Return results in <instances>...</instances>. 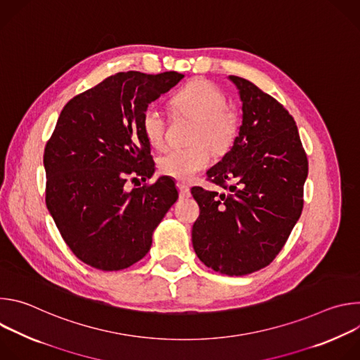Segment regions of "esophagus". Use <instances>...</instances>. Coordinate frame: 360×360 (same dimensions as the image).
Returning a JSON list of instances; mask_svg holds the SVG:
<instances>
[{
    "mask_svg": "<svg viewBox=\"0 0 360 360\" xmlns=\"http://www.w3.org/2000/svg\"><path fill=\"white\" fill-rule=\"evenodd\" d=\"M176 188H178V191H179V195H181L182 198H188V196L191 195V191H189L188 185L178 182V184H176Z\"/></svg>",
    "mask_w": 360,
    "mask_h": 360,
    "instance_id": "esophagus-1",
    "label": "esophagus"
}]
</instances>
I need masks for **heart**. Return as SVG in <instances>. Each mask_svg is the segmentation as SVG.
<instances>
[{
	"label": "heart",
	"instance_id": "1",
	"mask_svg": "<svg viewBox=\"0 0 360 360\" xmlns=\"http://www.w3.org/2000/svg\"><path fill=\"white\" fill-rule=\"evenodd\" d=\"M175 112L195 118L189 148H175L158 158L161 174L191 181L211 162L214 153L226 152L238 131L236 114L225 107V95L207 79H193L182 86L171 99ZM141 129L150 146L161 149L165 145L167 120L155 105H148L141 117Z\"/></svg>",
	"mask_w": 360,
	"mask_h": 360
}]
</instances>
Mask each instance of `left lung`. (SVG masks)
Wrapping results in <instances>:
<instances>
[{"instance_id": "8db88e82", "label": "left lung", "mask_w": 360, "mask_h": 360, "mask_svg": "<svg viewBox=\"0 0 360 360\" xmlns=\"http://www.w3.org/2000/svg\"><path fill=\"white\" fill-rule=\"evenodd\" d=\"M242 101L239 135L207 181L225 193L191 189L200 214L192 226L198 258L215 272L243 276L268 266L303 208L307 157L293 117L250 81L231 75Z\"/></svg>"}]
</instances>
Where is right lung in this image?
<instances>
[{
  "label": "right lung",
  "instance_id": "obj_1",
  "mask_svg": "<svg viewBox=\"0 0 360 360\" xmlns=\"http://www.w3.org/2000/svg\"><path fill=\"white\" fill-rule=\"evenodd\" d=\"M182 78L176 71L111 75L67 102L45 145L46 208L72 253L95 269L122 271L141 261L178 199L168 176L131 192L124 185L155 171L141 117Z\"/></svg>",
  "mask_w": 360,
  "mask_h": 360
}]
</instances>
